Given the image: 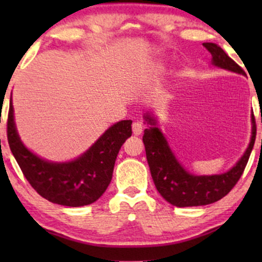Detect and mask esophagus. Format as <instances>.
<instances>
[{
    "label": "esophagus",
    "mask_w": 262,
    "mask_h": 262,
    "mask_svg": "<svg viewBox=\"0 0 262 262\" xmlns=\"http://www.w3.org/2000/svg\"><path fill=\"white\" fill-rule=\"evenodd\" d=\"M132 132H134L135 136L142 135L143 125L141 123H138V121H137V123H134V124H132Z\"/></svg>",
    "instance_id": "1"
}]
</instances>
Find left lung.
Masks as SVG:
<instances>
[{"mask_svg":"<svg viewBox=\"0 0 262 262\" xmlns=\"http://www.w3.org/2000/svg\"><path fill=\"white\" fill-rule=\"evenodd\" d=\"M203 45L212 55V66L245 75L242 68L221 46L213 42H204ZM144 120L148 128L144 130L143 143L154 184L168 203L178 207L209 205L227 195L245 170L256 136V125L252 114V137L248 148L235 166L222 174L194 175L186 170L175 157L166 137L157 126L156 118L151 113H145Z\"/></svg>","mask_w":262,"mask_h":262,"instance_id":"1","label":"left lung"}]
</instances>
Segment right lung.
<instances>
[{
    "mask_svg": "<svg viewBox=\"0 0 262 262\" xmlns=\"http://www.w3.org/2000/svg\"><path fill=\"white\" fill-rule=\"evenodd\" d=\"M131 124L132 120L118 121L77 159L52 162L35 155L21 142L10 96L7 136L9 148L32 187L49 202L77 207L96 202L108 187L118 152L132 135Z\"/></svg>",
    "mask_w": 262,
    "mask_h": 262,
    "instance_id": "add662e5",
    "label": "right lung"
}]
</instances>
